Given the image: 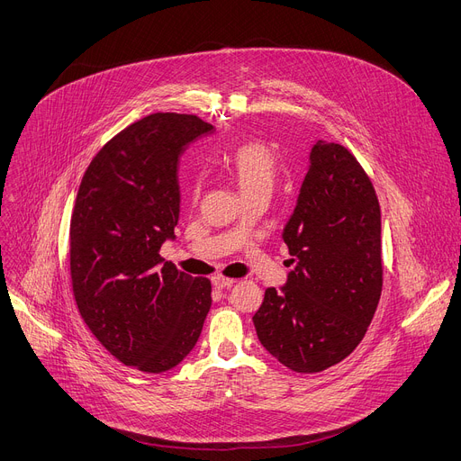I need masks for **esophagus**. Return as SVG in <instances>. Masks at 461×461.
<instances>
[{
  "label": "esophagus",
  "mask_w": 461,
  "mask_h": 461,
  "mask_svg": "<svg viewBox=\"0 0 461 461\" xmlns=\"http://www.w3.org/2000/svg\"><path fill=\"white\" fill-rule=\"evenodd\" d=\"M233 283H235V279H230V277H222V276L213 277V286H215V288H219V290L233 286Z\"/></svg>",
  "instance_id": "esophagus-1"
}]
</instances>
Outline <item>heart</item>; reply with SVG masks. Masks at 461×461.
Instances as JSON below:
<instances>
[{
  "instance_id": "heart-1",
  "label": "heart",
  "mask_w": 461,
  "mask_h": 461,
  "mask_svg": "<svg viewBox=\"0 0 461 461\" xmlns=\"http://www.w3.org/2000/svg\"><path fill=\"white\" fill-rule=\"evenodd\" d=\"M228 171L242 194L272 189L276 176V159L259 143H244L233 150L228 159Z\"/></svg>"
}]
</instances>
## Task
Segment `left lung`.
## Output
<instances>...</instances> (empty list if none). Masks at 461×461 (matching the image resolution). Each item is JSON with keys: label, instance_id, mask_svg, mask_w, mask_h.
Instances as JSON below:
<instances>
[{"label": "left lung", "instance_id": "obj_1", "mask_svg": "<svg viewBox=\"0 0 461 461\" xmlns=\"http://www.w3.org/2000/svg\"><path fill=\"white\" fill-rule=\"evenodd\" d=\"M283 240L296 268L265 290L258 339L292 371H323L360 344L383 290L379 200L346 147L312 145Z\"/></svg>", "mask_w": 461, "mask_h": 461}]
</instances>
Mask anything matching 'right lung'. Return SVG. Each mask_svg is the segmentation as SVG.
I'll return each mask as SVG.
<instances>
[{"mask_svg":"<svg viewBox=\"0 0 461 461\" xmlns=\"http://www.w3.org/2000/svg\"><path fill=\"white\" fill-rule=\"evenodd\" d=\"M213 127L152 113L112 138L82 176L69 228L73 296L94 337L124 366L169 371L194 348L212 283L159 258L180 217L178 161Z\"/></svg>","mask_w":461,"mask_h":461,"instance_id":"add662e5","label":"right lung"}]
</instances>
